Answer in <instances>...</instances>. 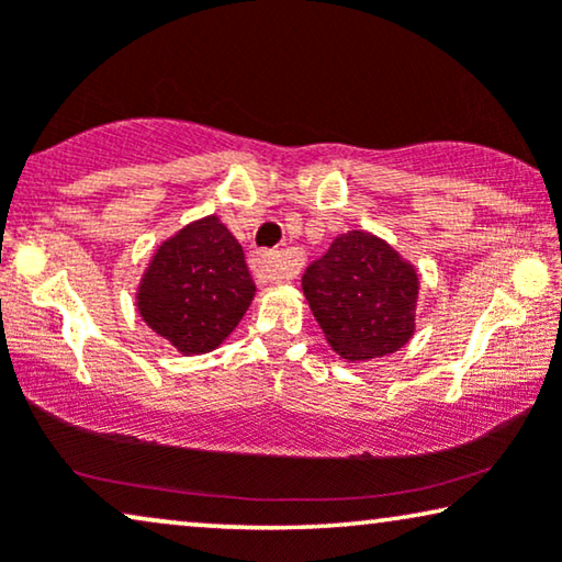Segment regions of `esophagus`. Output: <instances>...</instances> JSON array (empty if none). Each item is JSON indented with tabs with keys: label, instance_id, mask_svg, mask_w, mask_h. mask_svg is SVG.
Wrapping results in <instances>:
<instances>
[{
	"label": "esophagus",
	"instance_id": "esophagus-1",
	"mask_svg": "<svg viewBox=\"0 0 562 562\" xmlns=\"http://www.w3.org/2000/svg\"><path fill=\"white\" fill-rule=\"evenodd\" d=\"M252 271L263 283H279V281H289L296 276V263L294 258H289L286 252L279 250H258L252 256Z\"/></svg>",
	"mask_w": 562,
	"mask_h": 562
}]
</instances>
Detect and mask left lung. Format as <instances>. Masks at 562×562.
<instances>
[{"label":"left lung","instance_id":"obj_1","mask_svg":"<svg viewBox=\"0 0 562 562\" xmlns=\"http://www.w3.org/2000/svg\"><path fill=\"white\" fill-rule=\"evenodd\" d=\"M302 289L314 319L345 360H371L414 335L419 279L389 243L352 229L306 266Z\"/></svg>","mask_w":562,"mask_h":562}]
</instances>
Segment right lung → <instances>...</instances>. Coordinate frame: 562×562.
I'll use <instances>...</instances> for the list:
<instances>
[{"mask_svg":"<svg viewBox=\"0 0 562 562\" xmlns=\"http://www.w3.org/2000/svg\"><path fill=\"white\" fill-rule=\"evenodd\" d=\"M252 294L240 243L217 217H204L156 250L137 289V310L176 350L199 356L233 333Z\"/></svg>","mask_w":562,"mask_h":562,"instance_id":"1","label":"right lung"}]
</instances>
